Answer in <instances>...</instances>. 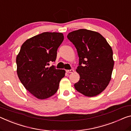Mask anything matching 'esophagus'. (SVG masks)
Returning a JSON list of instances; mask_svg holds the SVG:
<instances>
[{"label": "esophagus", "mask_w": 131, "mask_h": 131, "mask_svg": "<svg viewBox=\"0 0 131 131\" xmlns=\"http://www.w3.org/2000/svg\"><path fill=\"white\" fill-rule=\"evenodd\" d=\"M66 72H68V73H72L74 72V70H66Z\"/></svg>", "instance_id": "obj_1"}]
</instances>
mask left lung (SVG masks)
I'll use <instances>...</instances> for the list:
<instances>
[{
    "mask_svg": "<svg viewBox=\"0 0 131 131\" xmlns=\"http://www.w3.org/2000/svg\"><path fill=\"white\" fill-rule=\"evenodd\" d=\"M67 38L75 46L79 57L76 70L80 80L75 90L86 96H94L105 89L111 79L113 52L101 34L86 29L70 32Z\"/></svg>",
    "mask_w": 131,
    "mask_h": 131,
    "instance_id": "obj_1",
    "label": "left lung"
}]
</instances>
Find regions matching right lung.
I'll return each mask as SVG.
<instances>
[{"label": "right lung", "mask_w": 131, "mask_h": 131, "mask_svg": "<svg viewBox=\"0 0 131 131\" xmlns=\"http://www.w3.org/2000/svg\"><path fill=\"white\" fill-rule=\"evenodd\" d=\"M64 40L61 33L44 32L27 39L16 57L17 73L25 88L36 98L44 100L53 95L59 89L64 70L54 66L57 51Z\"/></svg>", "instance_id": "right-lung-1"}]
</instances>
